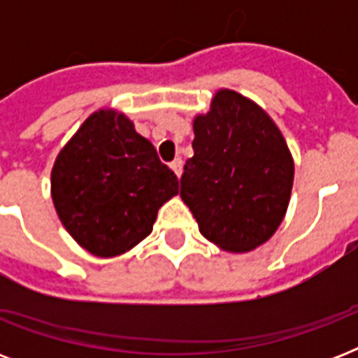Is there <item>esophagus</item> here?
<instances>
[{
  "instance_id": "esophagus-1",
  "label": "esophagus",
  "mask_w": 358,
  "mask_h": 358,
  "mask_svg": "<svg viewBox=\"0 0 358 358\" xmlns=\"http://www.w3.org/2000/svg\"><path fill=\"white\" fill-rule=\"evenodd\" d=\"M182 167H184V162H182V157H176V159L171 163V169H173L176 176H180V174H182Z\"/></svg>"
}]
</instances>
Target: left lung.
Returning a JSON list of instances; mask_svg holds the SVG:
<instances>
[{"mask_svg":"<svg viewBox=\"0 0 358 358\" xmlns=\"http://www.w3.org/2000/svg\"><path fill=\"white\" fill-rule=\"evenodd\" d=\"M193 157L180 196L212 243L247 252L282 223L294 185V159L264 109L234 91H219L193 122Z\"/></svg>","mask_w":358,"mask_h":358,"instance_id":"8db88e82","label":"left lung"}]
</instances>
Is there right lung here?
Wrapping results in <instances>:
<instances>
[{
  "label": "right lung",
  "instance_id": "add662e5",
  "mask_svg": "<svg viewBox=\"0 0 358 358\" xmlns=\"http://www.w3.org/2000/svg\"><path fill=\"white\" fill-rule=\"evenodd\" d=\"M178 178L122 113L96 111L59 152L52 199L64 229L96 256H117L152 232Z\"/></svg>",
  "mask_w": 358,
  "mask_h": 358
}]
</instances>
